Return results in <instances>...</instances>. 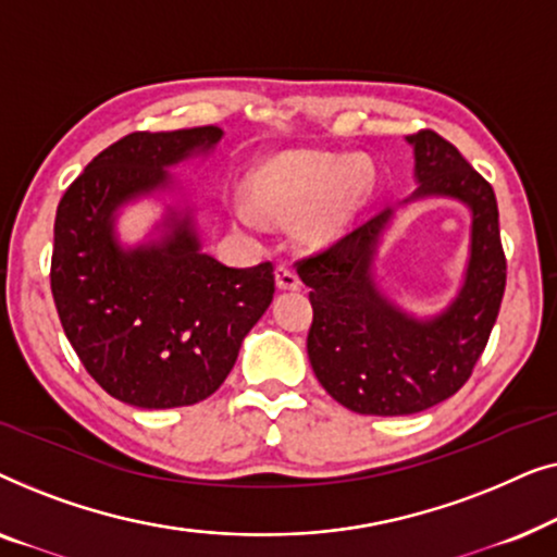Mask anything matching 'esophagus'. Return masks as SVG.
Returning a JSON list of instances; mask_svg holds the SVG:
<instances>
[{"label":"esophagus","mask_w":557,"mask_h":557,"mask_svg":"<svg viewBox=\"0 0 557 557\" xmlns=\"http://www.w3.org/2000/svg\"><path fill=\"white\" fill-rule=\"evenodd\" d=\"M276 286L281 288V292H296V288L301 286L299 273H296L288 263H278V269H276Z\"/></svg>","instance_id":"esophagus-1"}]
</instances>
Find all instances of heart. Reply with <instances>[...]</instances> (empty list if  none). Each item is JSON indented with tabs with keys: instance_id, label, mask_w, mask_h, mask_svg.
Listing matches in <instances>:
<instances>
[{
	"instance_id": "b5f03b06",
	"label": "heart",
	"mask_w": 557,
	"mask_h": 557,
	"mask_svg": "<svg viewBox=\"0 0 557 557\" xmlns=\"http://www.w3.org/2000/svg\"><path fill=\"white\" fill-rule=\"evenodd\" d=\"M256 197L235 202V215L243 225L263 227V212L276 220L304 215L301 231L311 240L334 238L357 210L368 202L375 174L364 159L349 162L326 151H286L273 157L256 172Z\"/></svg>"
}]
</instances>
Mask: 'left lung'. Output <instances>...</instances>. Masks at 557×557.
Here are the masks:
<instances>
[{
  "label": "left lung",
  "mask_w": 557,
  "mask_h": 557,
  "mask_svg": "<svg viewBox=\"0 0 557 557\" xmlns=\"http://www.w3.org/2000/svg\"><path fill=\"white\" fill-rule=\"evenodd\" d=\"M408 141L421 182L413 197L446 195L471 208L467 278L451 307L418 322L372 284V256L393 210L296 261L311 288L307 352L314 375L334 400L362 416H413L459 393L490 342L507 284L490 182L431 128L410 134Z\"/></svg>",
  "instance_id": "left-lung-1"
}]
</instances>
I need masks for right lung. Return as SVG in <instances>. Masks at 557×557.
Wrapping results in <instances>:
<instances>
[{"label":"right lung","mask_w":557,"mask_h":557,"mask_svg":"<svg viewBox=\"0 0 557 557\" xmlns=\"http://www.w3.org/2000/svg\"><path fill=\"white\" fill-rule=\"evenodd\" d=\"M218 126L134 132L94 157L55 215L50 288L65 337L106 393L136 408L210 398L276 292L273 263L231 269L202 253L189 218L159 246L124 250L113 212L170 185L166 166L220 141Z\"/></svg>","instance_id":"obj_1"}]
</instances>
